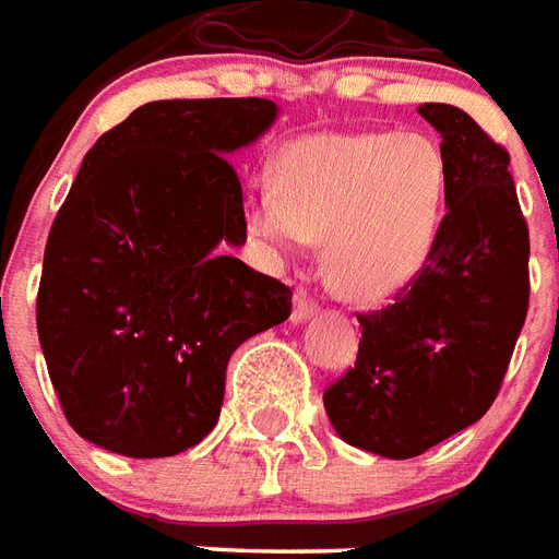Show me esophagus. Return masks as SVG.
<instances>
[{"label":"esophagus","mask_w":559,"mask_h":559,"mask_svg":"<svg viewBox=\"0 0 559 559\" xmlns=\"http://www.w3.org/2000/svg\"><path fill=\"white\" fill-rule=\"evenodd\" d=\"M317 313V305L308 299V293L299 290L293 296V313H290V322L293 325H299V322H308Z\"/></svg>","instance_id":"obj_1"}]
</instances>
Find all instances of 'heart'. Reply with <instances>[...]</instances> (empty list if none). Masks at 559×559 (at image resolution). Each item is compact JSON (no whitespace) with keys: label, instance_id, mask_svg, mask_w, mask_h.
Returning <instances> with one entry per match:
<instances>
[{"label":"heart","instance_id":"b5f03b06","mask_svg":"<svg viewBox=\"0 0 559 559\" xmlns=\"http://www.w3.org/2000/svg\"><path fill=\"white\" fill-rule=\"evenodd\" d=\"M448 192L444 153L420 132H317L278 153L248 230L293 254L325 239V278L353 301L394 296L427 263Z\"/></svg>","mask_w":559,"mask_h":559}]
</instances>
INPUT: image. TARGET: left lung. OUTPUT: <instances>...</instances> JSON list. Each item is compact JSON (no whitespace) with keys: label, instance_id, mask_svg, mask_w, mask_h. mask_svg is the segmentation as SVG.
Instances as JSON below:
<instances>
[{"label":"left lung","instance_id":"1","mask_svg":"<svg viewBox=\"0 0 559 559\" xmlns=\"http://www.w3.org/2000/svg\"><path fill=\"white\" fill-rule=\"evenodd\" d=\"M417 111L441 132L448 213L417 278L358 317V361L322 394L334 432L384 459L420 456L489 412L531 296L510 153L450 103Z\"/></svg>","mask_w":559,"mask_h":559}]
</instances>
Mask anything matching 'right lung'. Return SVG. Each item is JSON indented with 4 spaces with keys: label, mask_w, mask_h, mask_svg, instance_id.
Returning <instances> with one entry per match:
<instances>
[{
    "label": "right lung",
    "mask_w": 559,
    "mask_h": 559,
    "mask_svg": "<svg viewBox=\"0 0 559 559\" xmlns=\"http://www.w3.org/2000/svg\"><path fill=\"white\" fill-rule=\"evenodd\" d=\"M263 97L144 103L85 153L49 230L37 341L64 417L130 459L213 432L227 358L290 317V287L254 272L227 163L278 121Z\"/></svg>",
    "instance_id": "obj_1"
}]
</instances>
